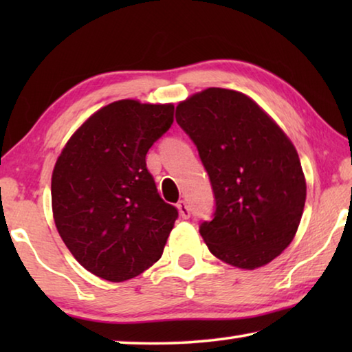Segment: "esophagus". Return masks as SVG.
<instances>
[{"mask_svg": "<svg viewBox=\"0 0 352 352\" xmlns=\"http://www.w3.org/2000/svg\"><path fill=\"white\" fill-rule=\"evenodd\" d=\"M177 208H178V211H180V216H182L183 219H189V216H190V210H189V206H188L186 201H184V200H180V201H178Z\"/></svg>", "mask_w": 352, "mask_h": 352, "instance_id": "obj_1", "label": "esophagus"}]
</instances>
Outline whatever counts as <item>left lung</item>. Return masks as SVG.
I'll list each match as a JSON object with an SVG mask.
<instances>
[{
  "mask_svg": "<svg viewBox=\"0 0 352 352\" xmlns=\"http://www.w3.org/2000/svg\"><path fill=\"white\" fill-rule=\"evenodd\" d=\"M175 119L197 147L216 200L200 234L239 269L269 264L295 237L306 201L296 148L245 94L208 88L178 104Z\"/></svg>",
  "mask_w": 352,
  "mask_h": 352,
  "instance_id": "obj_1",
  "label": "left lung"
}]
</instances>
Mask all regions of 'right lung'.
Listing matches in <instances>:
<instances>
[{"instance_id": "obj_1", "label": "right lung", "mask_w": 352, "mask_h": 352, "mask_svg": "<svg viewBox=\"0 0 352 352\" xmlns=\"http://www.w3.org/2000/svg\"><path fill=\"white\" fill-rule=\"evenodd\" d=\"M172 122V104L116 100L88 118L57 158L54 222L93 275L121 283L162 258L178 210L160 197L146 155Z\"/></svg>"}]
</instances>
